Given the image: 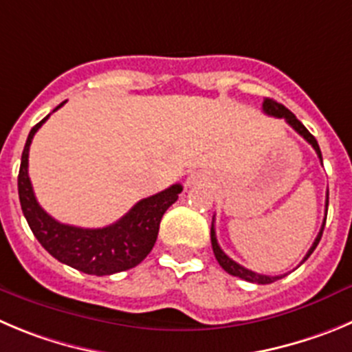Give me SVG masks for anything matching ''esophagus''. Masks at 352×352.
Wrapping results in <instances>:
<instances>
[{
    "mask_svg": "<svg viewBox=\"0 0 352 352\" xmlns=\"http://www.w3.org/2000/svg\"><path fill=\"white\" fill-rule=\"evenodd\" d=\"M195 184H198V177H189V179H187V186H195Z\"/></svg>",
    "mask_w": 352,
    "mask_h": 352,
    "instance_id": "1",
    "label": "esophagus"
}]
</instances>
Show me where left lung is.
<instances>
[{
    "label": "left lung",
    "instance_id": "obj_1",
    "mask_svg": "<svg viewBox=\"0 0 352 352\" xmlns=\"http://www.w3.org/2000/svg\"><path fill=\"white\" fill-rule=\"evenodd\" d=\"M262 109H264V113H265V114H269V116L283 118V120L287 121V123L290 124V126L294 128L295 131H297L298 135L304 137V139L307 140V142H309L311 146H313V149L316 151L318 157H320L321 165H323V157H321V151H320V146H318L316 139H314V137L311 135L309 130H307V128H305L304 124H302L300 121L297 120V116H295V114L292 113V111H288L287 107L281 106V104H278V102L272 100V98H265L264 104H262ZM327 212H328V192H327V203H324V221H323V226H321V229H320V232H318L316 239H314L313 246H311L309 252H307V254H305V257L302 258L300 264H304V262L311 257V254H313V252H314V248H316V246H318V243H320L321 236H323L324 222H327ZM213 221H215V219H213ZM210 238H212V248H213V254H215L217 262H219V264H221V267L224 269L226 272H229V274H231V276H238V278H241V280L250 281V283H257V285L274 283V281L281 280V278H283V276H285V274H281V276H265V274H257V272H254V271H250V269L243 267V265H239L238 262L232 261L231 257H228V255H226L224 252H222L221 246H219V243H217L215 226H213V222H212V229H210Z\"/></svg>",
    "mask_w": 352,
    "mask_h": 352
}]
</instances>
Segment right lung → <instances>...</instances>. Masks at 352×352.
Masks as SVG:
<instances>
[{
    "label": "right lung",
    "instance_id": "right-lung-1",
    "mask_svg": "<svg viewBox=\"0 0 352 352\" xmlns=\"http://www.w3.org/2000/svg\"><path fill=\"white\" fill-rule=\"evenodd\" d=\"M64 104L65 100L52 113L60 109ZM48 116L29 131L19 170V199L32 234L52 257L87 274L107 276L135 267L153 250L161 217L179 199L182 186L173 184L165 191L140 199L126 215L106 228L83 229L60 224L39 206L28 172L32 137Z\"/></svg>",
    "mask_w": 352,
    "mask_h": 352
}]
</instances>
